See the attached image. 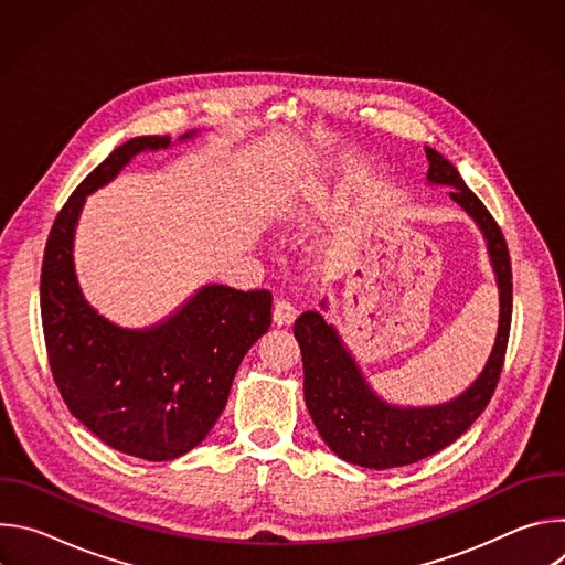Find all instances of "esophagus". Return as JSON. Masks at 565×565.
<instances>
[{"instance_id":"esophagus-1","label":"esophagus","mask_w":565,"mask_h":565,"mask_svg":"<svg viewBox=\"0 0 565 565\" xmlns=\"http://www.w3.org/2000/svg\"><path fill=\"white\" fill-rule=\"evenodd\" d=\"M297 317V308L295 303H290L288 299H277L275 308H273V319L277 327H290Z\"/></svg>"}]
</instances>
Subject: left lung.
Listing matches in <instances>:
<instances>
[{
    "label": "left lung",
    "mask_w": 565,
    "mask_h": 565,
    "mask_svg": "<svg viewBox=\"0 0 565 565\" xmlns=\"http://www.w3.org/2000/svg\"><path fill=\"white\" fill-rule=\"evenodd\" d=\"M425 151L429 160L427 183L454 188L451 201L473 218L488 241L499 286V331L486 366L460 395L434 407H399L371 388L338 329L327 324L321 312L306 310L297 317L292 333L301 349L308 414L331 451L366 469L412 465L460 438L488 407L510 338L512 268L503 232L449 160L431 147ZM321 308H327V299Z\"/></svg>",
    "instance_id": "8db88e82"
}]
</instances>
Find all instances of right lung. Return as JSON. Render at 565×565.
<instances>
[{
    "label": "right lung",
    "instance_id": "right-lung-1",
    "mask_svg": "<svg viewBox=\"0 0 565 565\" xmlns=\"http://www.w3.org/2000/svg\"><path fill=\"white\" fill-rule=\"evenodd\" d=\"M168 147L170 136L131 138L75 188L51 227L40 281L49 364L68 412L109 447L153 462L205 440L273 308L270 290L207 284L158 324L122 329L85 299L73 241L87 196L138 153Z\"/></svg>",
    "mask_w": 565,
    "mask_h": 565
}]
</instances>
